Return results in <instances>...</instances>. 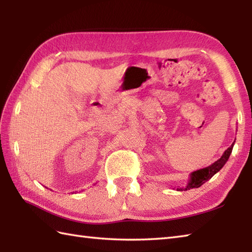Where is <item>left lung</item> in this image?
Segmentation results:
<instances>
[{
  "label": "left lung",
  "instance_id": "8db88e82",
  "mask_svg": "<svg viewBox=\"0 0 252 252\" xmlns=\"http://www.w3.org/2000/svg\"><path fill=\"white\" fill-rule=\"evenodd\" d=\"M233 147H234V143L226 149L225 152L223 153L222 157L219 160H217L216 162H213L212 164L209 165V167H206L203 169L197 170V171H194V172H191L189 174V183L186 184V186L176 187V190L183 191V190L191 189H198V187H200L202 184H205L207 181L210 180L213 175L218 173L219 171H220L224 167V164L226 163L229 156H231Z\"/></svg>",
  "mask_w": 252,
  "mask_h": 252
}]
</instances>
